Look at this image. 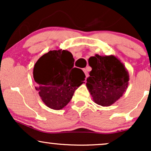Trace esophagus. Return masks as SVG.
I'll use <instances>...</instances> for the list:
<instances>
[{"instance_id": "1", "label": "esophagus", "mask_w": 151, "mask_h": 151, "mask_svg": "<svg viewBox=\"0 0 151 151\" xmlns=\"http://www.w3.org/2000/svg\"><path fill=\"white\" fill-rule=\"evenodd\" d=\"M83 71H84V74H85L86 77H89V73H88V71H87V70H86V69H84V70H83Z\"/></svg>"}]
</instances>
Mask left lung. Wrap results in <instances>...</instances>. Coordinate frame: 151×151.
<instances>
[{
    "label": "left lung",
    "mask_w": 151,
    "mask_h": 151,
    "mask_svg": "<svg viewBox=\"0 0 151 151\" xmlns=\"http://www.w3.org/2000/svg\"><path fill=\"white\" fill-rule=\"evenodd\" d=\"M91 67L86 79V87L95 103L109 106L123 96L128 88L129 72L125 66L114 55H96L89 59Z\"/></svg>",
    "instance_id": "1"
}]
</instances>
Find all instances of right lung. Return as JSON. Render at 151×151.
Masks as SVG:
<instances>
[{
	"label": "right lung",
	"mask_w": 151,
	"mask_h": 151,
	"mask_svg": "<svg viewBox=\"0 0 151 151\" xmlns=\"http://www.w3.org/2000/svg\"><path fill=\"white\" fill-rule=\"evenodd\" d=\"M73 55L67 50H50L37 60L33 69L35 89L46 106L60 110L72 99L85 80L81 69L74 67Z\"/></svg>",
	"instance_id": "add662e5"
}]
</instances>
